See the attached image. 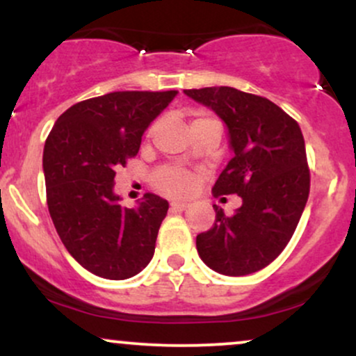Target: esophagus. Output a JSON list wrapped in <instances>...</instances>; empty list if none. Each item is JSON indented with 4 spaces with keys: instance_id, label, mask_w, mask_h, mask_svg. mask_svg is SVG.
I'll use <instances>...</instances> for the list:
<instances>
[{
    "instance_id": "esophagus-1",
    "label": "esophagus",
    "mask_w": 356,
    "mask_h": 356,
    "mask_svg": "<svg viewBox=\"0 0 356 356\" xmlns=\"http://www.w3.org/2000/svg\"><path fill=\"white\" fill-rule=\"evenodd\" d=\"M189 206H191V204L187 202V201H174V202H170V207H172L174 211H179V212L186 211Z\"/></svg>"
}]
</instances>
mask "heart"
<instances>
[{
    "label": "heart",
    "mask_w": 356,
    "mask_h": 356,
    "mask_svg": "<svg viewBox=\"0 0 356 356\" xmlns=\"http://www.w3.org/2000/svg\"><path fill=\"white\" fill-rule=\"evenodd\" d=\"M154 186L167 195H186L194 191L195 175L181 167L167 165L154 174Z\"/></svg>",
    "instance_id": "heart-1"
}]
</instances>
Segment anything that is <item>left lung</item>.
I'll return each instance as SVG.
<instances>
[{"mask_svg": "<svg viewBox=\"0 0 356 356\" xmlns=\"http://www.w3.org/2000/svg\"><path fill=\"white\" fill-rule=\"evenodd\" d=\"M218 113L234 157L212 187L214 197L238 194L239 209L195 238L216 273L244 276L266 268L291 239L309 194V169L300 125L271 100L232 87L184 90Z\"/></svg>", "mask_w": 356, "mask_h": 356, "instance_id": "1", "label": "left lung"}]
</instances>
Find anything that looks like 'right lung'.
Masks as SVG:
<instances>
[{
	"instance_id": "obj_1",
	"label": "right lung",
	"mask_w": 356,
	"mask_h": 356,
	"mask_svg": "<svg viewBox=\"0 0 356 356\" xmlns=\"http://www.w3.org/2000/svg\"><path fill=\"white\" fill-rule=\"evenodd\" d=\"M175 95V90L112 92L79 102L61 113L44 142L51 220L67 251L93 275L127 280L152 259L169 202L147 192L137 207H122L113 179Z\"/></svg>"
}]
</instances>
